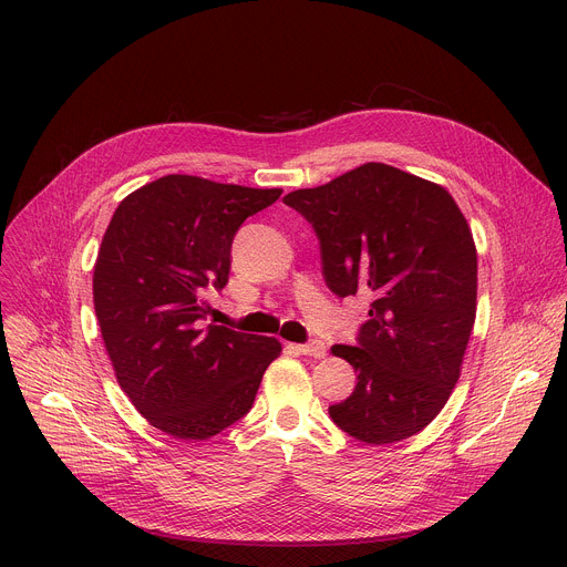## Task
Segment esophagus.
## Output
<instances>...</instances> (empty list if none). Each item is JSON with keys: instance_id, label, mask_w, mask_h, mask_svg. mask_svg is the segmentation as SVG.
I'll list each match as a JSON object with an SVG mask.
<instances>
[{"instance_id": "esophagus-1", "label": "esophagus", "mask_w": 567, "mask_h": 567, "mask_svg": "<svg viewBox=\"0 0 567 567\" xmlns=\"http://www.w3.org/2000/svg\"><path fill=\"white\" fill-rule=\"evenodd\" d=\"M289 350L291 352H298V354H309V357H316V359H322L328 354V348L322 341H309V343H289Z\"/></svg>"}]
</instances>
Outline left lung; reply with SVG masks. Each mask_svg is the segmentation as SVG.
<instances>
[{"instance_id": "8db88e82", "label": "left lung", "mask_w": 567, "mask_h": 567, "mask_svg": "<svg viewBox=\"0 0 567 567\" xmlns=\"http://www.w3.org/2000/svg\"><path fill=\"white\" fill-rule=\"evenodd\" d=\"M282 202L311 224L330 291L372 293L357 346L332 348L357 372L332 422L379 446L420 433L449 401L475 322L477 256L464 215L442 186L385 164Z\"/></svg>"}]
</instances>
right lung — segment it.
I'll return each mask as SVG.
<instances>
[{
  "label": "right lung",
  "instance_id": "1",
  "mask_svg": "<svg viewBox=\"0 0 567 567\" xmlns=\"http://www.w3.org/2000/svg\"><path fill=\"white\" fill-rule=\"evenodd\" d=\"M280 195L166 175L114 210L94 267V307L118 385L154 429L208 440L251 411L282 348L204 326L202 293L226 287L237 228Z\"/></svg>",
  "mask_w": 567,
  "mask_h": 567
}]
</instances>
